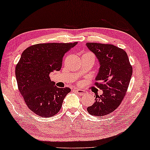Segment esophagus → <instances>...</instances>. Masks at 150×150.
<instances>
[{"label": "esophagus", "mask_w": 150, "mask_h": 150, "mask_svg": "<svg viewBox=\"0 0 150 150\" xmlns=\"http://www.w3.org/2000/svg\"><path fill=\"white\" fill-rule=\"evenodd\" d=\"M76 92L77 93V94H79V95H85L86 94V92L84 90H83V89H75Z\"/></svg>", "instance_id": "1"}]
</instances>
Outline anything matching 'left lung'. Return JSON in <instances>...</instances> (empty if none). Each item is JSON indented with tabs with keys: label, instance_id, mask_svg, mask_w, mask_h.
<instances>
[{
	"label": "left lung",
	"instance_id": "obj_1",
	"mask_svg": "<svg viewBox=\"0 0 150 150\" xmlns=\"http://www.w3.org/2000/svg\"><path fill=\"white\" fill-rule=\"evenodd\" d=\"M100 64L95 85L103 90L95 102L87 108L92 116H101L113 112L125 97L132 75V67L125 50L110 44L87 42Z\"/></svg>",
	"mask_w": 150,
	"mask_h": 150
}]
</instances>
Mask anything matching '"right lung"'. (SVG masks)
I'll return each instance as SVG.
<instances>
[{
	"mask_svg": "<svg viewBox=\"0 0 150 150\" xmlns=\"http://www.w3.org/2000/svg\"><path fill=\"white\" fill-rule=\"evenodd\" d=\"M77 43L36 44L21 54L15 69L18 90L29 109L37 115L45 118L55 115L71 92L69 87H56L50 74L61 69L63 56Z\"/></svg>",
	"mask_w": 150,
	"mask_h": 150,
	"instance_id": "right-lung-1",
	"label": "right lung"
}]
</instances>
